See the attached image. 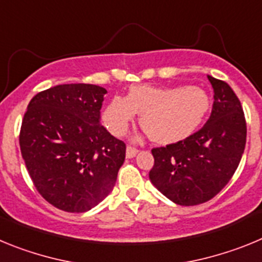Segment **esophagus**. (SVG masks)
I'll use <instances>...</instances> for the list:
<instances>
[{
  "label": "esophagus",
  "mask_w": 262,
  "mask_h": 262,
  "mask_svg": "<svg viewBox=\"0 0 262 262\" xmlns=\"http://www.w3.org/2000/svg\"><path fill=\"white\" fill-rule=\"evenodd\" d=\"M136 154H138V149H136L135 147H133V145H127L126 156L128 157V159H131V157H135Z\"/></svg>",
  "instance_id": "esophagus-1"
}]
</instances>
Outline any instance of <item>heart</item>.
Segmentation results:
<instances>
[{
    "label": "heart",
    "mask_w": 262,
    "mask_h": 262,
    "mask_svg": "<svg viewBox=\"0 0 262 262\" xmlns=\"http://www.w3.org/2000/svg\"><path fill=\"white\" fill-rule=\"evenodd\" d=\"M209 97L198 86L180 89L139 85L126 97L115 96L103 111V120L115 136L127 133L140 113V122L159 143H174L190 135L209 110Z\"/></svg>",
    "instance_id": "obj_1"
}]
</instances>
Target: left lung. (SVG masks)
Returning <instances> with one entry per match:
<instances>
[{
	"label": "left lung",
	"instance_id": "left-lung-1",
	"mask_svg": "<svg viewBox=\"0 0 262 262\" xmlns=\"http://www.w3.org/2000/svg\"><path fill=\"white\" fill-rule=\"evenodd\" d=\"M214 89L211 115L193 135L152 149L149 180L166 198L195 206L214 198L239 166L247 123L239 98L227 82L207 76Z\"/></svg>",
	"mask_w": 262,
	"mask_h": 262
}]
</instances>
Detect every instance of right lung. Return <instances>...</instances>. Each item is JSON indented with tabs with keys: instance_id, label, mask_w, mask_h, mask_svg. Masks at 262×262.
<instances>
[{
	"instance_id": "right-lung-1",
	"label": "right lung",
	"mask_w": 262,
	"mask_h": 262,
	"mask_svg": "<svg viewBox=\"0 0 262 262\" xmlns=\"http://www.w3.org/2000/svg\"><path fill=\"white\" fill-rule=\"evenodd\" d=\"M105 88L64 84L32 97L19 145L36 190L56 209L85 212L117 182L126 144L101 124Z\"/></svg>"
}]
</instances>
